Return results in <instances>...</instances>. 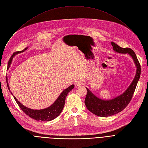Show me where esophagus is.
<instances>
[{"instance_id": "esophagus-1", "label": "esophagus", "mask_w": 148, "mask_h": 148, "mask_svg": "<svg viewBox=\"0 0 148 148\" xmlns=\"http://www.w3.org/2000/svg\"><path fill=\"white\" fill-rule=\"evenodd\" d=\"M82 84V83L79 80H75V82H74V84L76 87L80 86Z\"/></svg>"}]
</instances>
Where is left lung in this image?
Masks as SVG:
<instances>
[{
    "label": "left lung",
    "instance_id": "left-lung-1",
    "mask_svg": "<svg viewBox=\"0 0 148 148\" xmlns=\"http://www.w3.org/2000/svg\"><path fill=\"white\" fill-rule=\"evenodd\" d=\"M111 44L114 51L122 54H128L131 56L136 66V73L134 80L127 89L122 94L111 99L99 98L86 88L88 93L84 100L85 105L91 113L100 117H107L117 114L128 106L133 97L141 73L140 65L133 50L130 48H122L113 42H112Z\"/></svg>",
    "mask_w": 148,
    "mask_h": 148
}]
</instances>
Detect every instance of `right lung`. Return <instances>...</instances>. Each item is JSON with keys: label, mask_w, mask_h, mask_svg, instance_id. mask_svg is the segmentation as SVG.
<instances>
[{"label": "right lung", "mask_w": 148, "mask_h": 148, "mask_svg": "<svg viewBox=\"0 0 148 148\" xmlns=\"http://www.w3.org/2000/svg\"><path fill=\"white\" fill-rule=\"evenodd\" d=\"M27 48L28 47L25 48L22 51H18L15 52L12 54L8 62L9 67L11 64L12 59L15 54L25 51L27 49ZM7 86H8V89L10 90V89L8 84V79H7ZM74 85L71 84V86H69L65 90H64V91L61 93L60 95L56 99L55 101L53 103V104H51L50 106H49L47 108H44V109H41V110H33V109H31V108H27L26 106H23L21 103H20L17 100V99L14 96L13 97L15 100V101H16L17 104L19 106L20 108L27 116H29V117L38 121L48 122L55 119L60 114L62 110H63L64 105H65V98L66 97V95L70 91L74 89ZM11 94L13 95L12 93Z\"/></svg>", "instance_id": "1"}]
</instances>
